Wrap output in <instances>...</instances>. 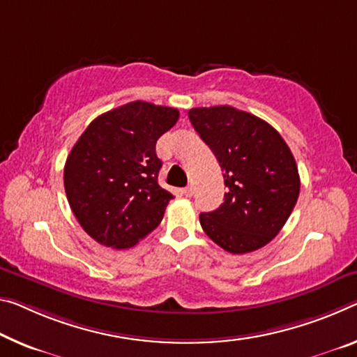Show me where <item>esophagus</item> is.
<instances>
[{"instance_id":"obj_1","label":"esophagus","mask_w":357,"mask_h":357,"mask_svg":"<svg viewBox=\"0 0 357 357\" xmlns=\"http://www.w3.org/2000/svg\"><path fill=\"white\" fill-rule=\"evenodd\" d=\"M183 195L184 197H192V195H194V188H192V185H188V188H184L183 189Z\"/></svg>"}]
</instances>
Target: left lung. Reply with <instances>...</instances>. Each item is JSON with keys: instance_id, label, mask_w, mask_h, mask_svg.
I'll list each match as a JSON object with an SVG mask.
<instances>
[{"instance_id": "obj_1", "label": "left lung", "mask_w": 357, "mask_h": 357, "mask_svg": "<svg viewBox=\"0 0 357 357\" xmlns=\"http://www.w3.org/2000/svg\"><path fill=\"white\" fill-rule=\"evenodd\" d=\"M192 126L224 172V203L200 214L205 234L222 250L245 254L280 234L296 206L301 178L281 135L262 119L231 106L192 107Z\"/></svg>"}]
</instances>
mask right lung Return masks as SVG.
<instances>
[{
  "label": "right lung",
  "instance_id": "add662e5",
  "mask_svg": "<svg viewBox=\"0 0 357 357\" xmlns=\"http://www.w3.org/2000/svg\"><path fill=\"white\" fill-rule=\"evenodd\" d=\"M179 111L132 101L90 122L65 163V192L81 227L107 248L127 250L151 234L173 194L157 183L155 143Z\"/></svg>",
  "mask_w": 357,
  "mask_h": 357
}]
</instances>
